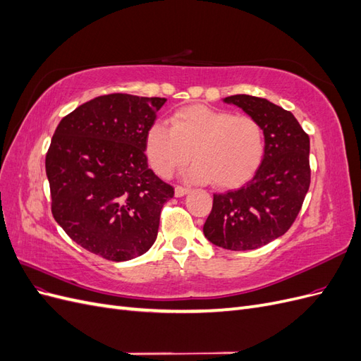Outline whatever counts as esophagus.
<instances>
[{
	"label": "esophagus",
	"instance_id": "obj_1",
	"mask_svg": "<svg viewBox=\"0 0 361 361\" xmlns=\"http://www.w3.org/2000/svg\"><path fill=\"white\" fill-rule=\"evenodd\" d=\"M188 191L190 190L187 187H182V185H178V187L174 188V195H176V197H182V195H185Z\"/></svg>",
	"mask_w": 361,
	"mask_h": 361
}]
</instances>
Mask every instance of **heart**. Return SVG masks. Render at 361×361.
I'll use <instances>...</instances> for the list:
<instances>
[{
    "instance_id": "obj_1",
    "label": "heart",
    "mask_w": 361,
    "mask_h": 361,
    "mask_svg": "<svg viewBox=\"0 0 361 361\" xmlns=\"http://www.w3.org/2000/svg\"><path fill=\"white\" fill-rule=\"evenodd\" d=\"M171 128L157 122L146 135L152 169L169 178L192 158L187 170L194 182L236 188L259 169L265 155V130L257 118L232 114L207 105L183 106L170 118Z\"/></svg>"
}]
</instances>
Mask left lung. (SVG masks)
<instances>
[{"mask_svg":"<svg viewBox=\"0 0 361 361\" xmlns=\"http://www.w3.org/2000/svg\"><path fill=\"white\" fill-rule=\"evenodd\" d=\"M224 102L264 126L265 155L243 188L214 194L203 233L226 250H256L285 235L297 220L310 187V140L290 111L267 99L235 94Z\"/></svg>","mask_w":361,"mask_h":361,"instance_id":"1","label":"left lung"}]
</instances>
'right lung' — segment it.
Here are the masks:
<instances>
[{
  "mask_svg": "<svg viewBox=\"0 0 361 361\" xmlns=\"http://www.w3.org/2000/svg\"><path fill=\"white\" fill-rule=\"evenodd\" d=\"M166 97L97 96L59 123L45 167L51 211L68 236L106 260L154 245L171 185L147 167L146 135Z\"/></svg>",
  "mask_w": 361,
  "mask_h": 361,
  "instance_id": "add662e5",
  "label": "right lung"
}]
</instances>
